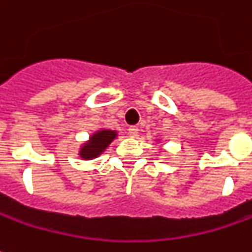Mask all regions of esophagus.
I'll return each mask as SVG.
<instances>
[{"label":"esophagus","mask_w":252,"mask_h":252,"mask_svg":"<svg viewBox=\"0 0 252 252\" xmlns=\"http://www.w3.org/2000/svg\"><path fill=\"white\" fill-rule=\"evenodd\" d=\"M129 136L130 137H137L138 136V127H136V126H131V127H129Z\"/></svg>","instance_id":"esophagus-1"}]
</instances>
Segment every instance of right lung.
<instances>
[{
  "label": "right lung",
  "mask_w": 252,
  "mask_h": 252,
  "mask_svg": "<svg viewBox=\"0 0 252 252\" xmlns=\"http://www.w3.org/2000/svg\"><path fill=\"white\" fill-rule=\"evenodd\" d=\"M116 136H118V133L115 130L102 129L95 131L94 134L90 136V140L83 144L79 155L82 157L83 159L97 158L99 154H102V151H105L106 147L114 141V138Z\"/></svg>",
  "instance_id": "add662e5"
}]
</instances>
